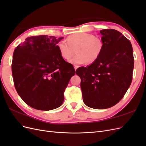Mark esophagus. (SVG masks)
Returning <instances> with one entry per match:
<instances>
[{
	"mask_svg": "<svg viewBox=\"0 0 146 146\" xmlns=\"http://www.w3.org/2000/svg\"><path fill=\"white\" fill-rule=\"evenodd\" d=\"M78 68V66H77V65H74V69H75V70H77V69Z\"/></svg>",
	"mask_w": 146,
	"mask_h": 146,
	"instance_id": "34e87169",
	"label": "esophagus"
}]
</instances>
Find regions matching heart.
Masks as SVG:
<instances>
[{
    "mask_svg": "<svg viewBox=\"0 0 146 146\" xmlns=\"http://www.w3.org/2000/svg\"><path fill=\"white\" fill-rule=\"evenodd\" d=\"M57 47L61 56L69 60L74 54L76 55L70 60L74 64H83L86 62L92 63L98 59L104 49V42L99 37L86 33H77L69 36L66 41H60Z\"/></svg>",
    "mask_w": 146,
    "mask_h": 146,
    "instance_id": "b5f03b06",
    "label": "heart"
}]
</instances>
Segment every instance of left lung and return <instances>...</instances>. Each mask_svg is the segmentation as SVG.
<instances>
[{
	"instance_id": "left-lung-1",
	"label": "left lung",
	"mask_w": 146,
	"mask_h": 146,
	"mask_svg": "<svg viewBox=\"0 0 146 146\" xmlns=\"http://www.w3.org/2000/svg\"><path fill=\"white\" fill-rule=\"evenodd\" d=\"M104 49L94 63L76 70L81 78L84 103L95 109H105L117 104L132 81L134 68L130 41L114 29L100 31Z\"/></svg>"
}]
</instances>
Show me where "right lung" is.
Returning <instances> with one entry per match:
<instances>
[{"label": "right lung", "mask_w": 146, "mask_h": 146, "mask_svg": "<svg viewBox=\"0 0 146 146\" xmlns=\"http://www.w3.org/2000/svg\"><path fill=\"white\" fill-rule=\"evenodd\" d=\"M63 38L30 36L13 53L11 69L16 90L35 109L47 111L62 105L65 89L76 74L73 65L63 59L57 47Z\"/></svg>", "instance_id": "1"}]
</instances>
